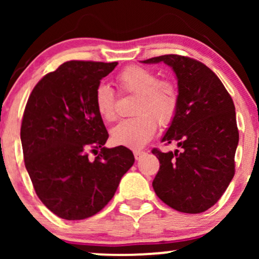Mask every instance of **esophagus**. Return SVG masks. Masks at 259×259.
<instances>
[{
  "label": "esophagus",
  "mask_w": 259,
  "mask_h": 259,
  "mask_svg": "<svg viewBox=\"0 0 259 259\" xmlns=\"http://www.w3.org/2000/svg\"><path fill=\"white\" fill-rule=\"evenodd\" d=\"M144 154H145L144 151H134V156H135L136 160H139L142 156H144Z\"/></svg>",
  "instance_id": "1"
}]
</instances>
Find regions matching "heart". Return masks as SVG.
I'll return each mask as SVG.
<instances>
[{
  "label": "heart",
  "instance_id": "b5f03b06",
  "mask_svg": "<svg viewBox=\"0 0 259 259\" xmlns=\"http://www.w3.org/2000/svg\"><path fill=\"white\" fill-rule=\"evenodd\" d=\"M117 84L123 92L138 95L134 113L138 115L123 119L111 130L114 145L141 148L153 138L157 121L165 126L171 123L178 111L179 97L175 86L159 81L157 74L141 65H130L118 74ZM95 108L106 121L115 118V95L109 85L101 82L94 94Z\"/></svg>",
  "mask_w": 259,
  "mask_h": 259
}]
</instances>
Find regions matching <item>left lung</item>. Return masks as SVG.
Listing matches in <instances>:
<instances>
[{"instance_id": "1", "label": "left lung", "mask_w": 259, "mask_h": 259, "mask_svg": "<svg viewBox=\"0 0 259 259\" xmlns=\"http://www.w3.org/2000/svg\"><path fill=\"white\" fill-rule=\"evenodd\" d=\"M165 63L178 79V111L162 142L180 150L152 153L159 170L152 186L169 207L202 213L218 202L235 174L239 130L233 99L207 65L179 55L153 57L142 63Z\"/></svg>"}]
</instances>
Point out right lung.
Instances as JSON below:
<instances>
[{"instance_id":"1","label":"right lung","mask_w":259,"mask_h":259,"mask_svg":"<svg viewBox=\"0 0 259 259\" xmlns=\"http://www.w3.org/2000/svg\"><path fill=\"white\" fill-rule=\"evenodd\" d=\"M117 62L70 61L37 82L20 127L25 168L41 202L67 221L99 213L135 158L105 147L108 133L94 103L96 86ZM100 152L94 161L88 151Z\"/></svg>"}]
</instances>
